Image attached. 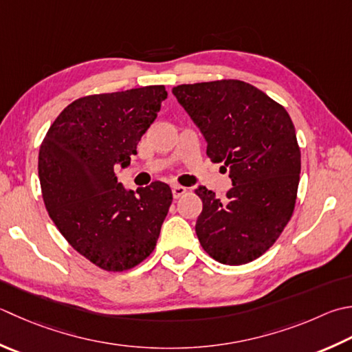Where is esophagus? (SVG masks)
<instances>
[{"label": "esophagus", "instance_id": "34e87169", "mask_svg": "<svg viewBox=\"0 0 352 352\" xmlns=\"http://www.w3.org/2000/svg\"><path fill=\"white\" fill-rule=\"evenodd\" d=\"M186 194H188V189L183 188V186H174L172 188V195H174V198H182Z\"/></svg>", "mask_w": 352, "mask_h": 352}]
</instances>
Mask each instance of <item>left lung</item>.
<instances>
[{
    "instance_id": "obj_1",
    "label": "left lung",
    "mask_w": 352,
    "mask_h": 352,
    "mask_svg": "<svg viewBox=\"0 0 352 352\" xmlns=\"http://www.w3.org/2000/svg\"><path fill=\"white\" fill-rule=\"evenodd\" d=\"M208 140L212 163L230 169L233 188L219 201L195 189L203 210L195 232L204 252L226 265L258 259L293 217L300 148L287 109L247 82L221 79L172 89Z\"/></svg>"
}]
</instances>
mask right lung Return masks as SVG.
<instances>
[{"label":"right lung","instance_id":"add662e5","mask_svg":"<svg viewBox=\"0 0 352 352\" xmlns=\"http://www.w3.org/2000/svg\"><path fill=\"white\" fill-rule=\"evenodd\" d=\"M166 98L164 85H149L76 99L41 143L38 172L48 215L67 243L102 270H131L157 245L170 188L154 182L128 192L114 168L128 166Z\"/></svg>","mask_w":352,"mask_h":352}]
</instances>
